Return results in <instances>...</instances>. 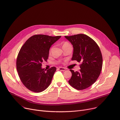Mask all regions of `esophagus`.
<instances>
[{"mask_svg": "<svg viewBox=\"0 0 120 120\" xmlns=\"http://www.w3.org/2000/svg\"><path fill=\"white\" fill-rule=\"evenodd\" d=\"M58 70H60V71H64L66 70L65 68H62V67H60L58 68Z\"/></svg>", "mask_w": 120, "mask_h": 120, "instance_id": "esophagus-1", "label": "esophagus"}]
</instances>
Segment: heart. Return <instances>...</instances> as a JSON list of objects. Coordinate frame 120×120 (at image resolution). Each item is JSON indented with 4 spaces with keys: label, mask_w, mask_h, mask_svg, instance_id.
Wrapping results in <instances>:
<instances>
[{
    "label": "heart",
    "mask_w": 120,
    "mask_h": 120,
    "mask_svg": "<svg viewBox=\"0 0 120 120\" xmlns=\"http://www.w3.org/2000/svg\"><path fill=\"white\" fill-rule=\"evenodd\" d=\"M70 45H70V44L69 43H68V42H64V43H63V46H70Z\"/></svg>",
    "instance_id": "1"
}]
</instances>
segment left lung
I'll return each instance as SVG.
<instances>
[{"label":"left lung","instance_id":"obj_1","mask_svg":"<svg viewBox=\"0 0 120 120\" xmlns=\"http://www.w3.org/2000/svg\"><path fill=\"white\" fill-rule=\"evenodd\" d=\"M74 47L72 60L79 62V71L72 73L69 84L77 90L88 88L96 81L102 68L103 58L99 47L96 42L83 34L65 36Z\"/></svg>","mask_w":120,"mask_h":120}]
</instances>
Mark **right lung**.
I'll return each instance as SVG.
<instances>
[{
	"label": "right lung",
	"mask_w": 120,
	"mask_h": 120,
	"mask_svg": "<svg viewBox=\"0 0 120 120\" xmlns=\"http://www.w3.org/2000/svg\"><path fill=\"white\" fill-rule=\"evenodd\" d=\"M61 36L34 35L21 48L16 60V69L21 81L29 90L40 93L50 85L56 68L43 69L42 63L47 61L51 46Z\"/></svg>",
	"instance_id": "add662e5"
}]
</instances>
